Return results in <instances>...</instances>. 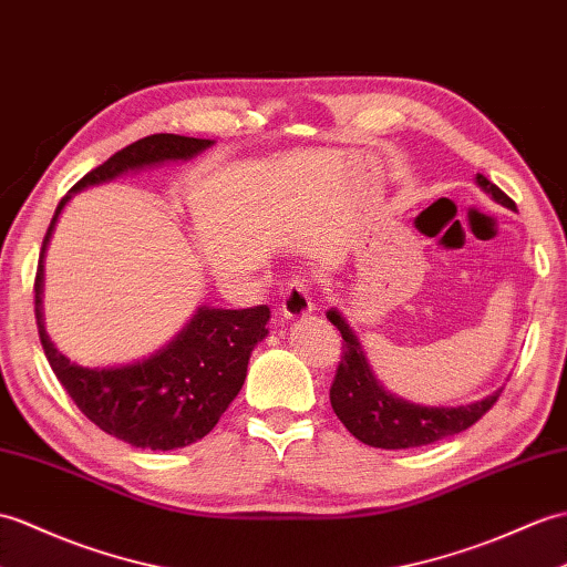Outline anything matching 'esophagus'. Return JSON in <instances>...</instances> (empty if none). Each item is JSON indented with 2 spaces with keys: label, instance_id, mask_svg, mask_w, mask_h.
Here are the masks:
<instances>
[{
  "label": "esophagus",
  "instance_id": "1",
  "mask_svg": "<svg viewBox=\"0 0 567 567\" xmlns=\"http://www.w3.org/2000/svg\"><path fill=\"white\" fill-rule=\"evenodd\" d=\"M280 311L285 319H305L313 311V299L309 292V285L305 278H295L289 280L287 287L282 289V299H280Z\"/></svg>",
  "mask_w": 567,
  "mask_h": 567
}]
</instances>
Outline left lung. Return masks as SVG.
<instances>
[{
    "mask_svg": "<svg viewBox=\"0 0 567 567\" xmlns=\"http://www.w3.org/2000/svg\"><path fill=\"white\" fill-rule=\"evenodd\" d=\"M476 183L495 203L515 209V203L483 174L476 176ZM326 319L343 336V358L331 386V405L352 437L364 444L379 450H411L452 437L478 423L503 391L497 389L491 396L466 405H420L405 401L381 386L346 316L338 309H328Z\"/></svg>",
    "mask_w": 567,
    "mask_h": 567,
    "instance_id": "obj_1",
    "label": "left lung"
}]
</instances>
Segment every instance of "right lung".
I'll return each mask as SVG.
<instances>
[{"label":"right lung","instance_id":"1","mask_svg":"<svg viewBox=\"0 0 567 567\" xmlns=\"http://www.w3.org/2000/svg\"><path fill=\"white\" fill-rule=\"evenodd\" d=\"M215 144L181 135H150L125 150L76 183L62 197L43 239L35 272V323L45 358L91 423L133 446L154 452L188 446L217 425L221 413L241 391L248 358L268 336V307L215 309L197 307L193 319L162 350L133 364L82 367L52 343L43 321V260L64 205L74 193L101 186L123 174L168 162H190Z\"/></svg>","mask_w":567,"mask_h":567}]
</instances>
